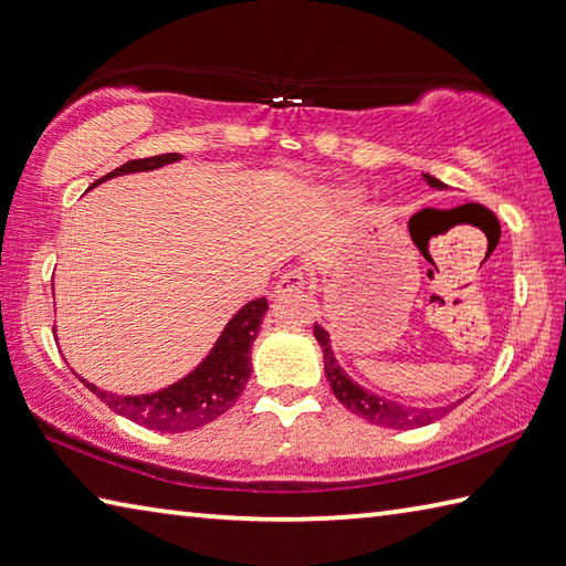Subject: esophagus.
I'll use <instances>...</instances> for the list:
<instances>
[{
	"label": "esophagus",
	"mask_w": 566,
	"mask_h": 566,
	"mask_svg": "<svg viewBox=\"0 0 566 566\" xmlns=\"http://www.w3.org/2000/svg\"><path fill=\"white\" fill-rule=\"evenodd\" d=\"M307 287V275L301 269L287 271L283 279L275 285V293H301Z\"/></svg>",
	"instance_id": "obj_1"
}]
</instances>
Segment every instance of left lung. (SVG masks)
Here are the masks:
<instances>
[{
	"label": "left lung",
	"mask_w": 566,
	"mask_h": 566,
	"mask_svg": "<svg viewBox=\"0 0 566 566\" xmlns=\"http://www.w3.org/2000/svg\"><path fill=\"white\" fill-rule=\"evenodd\" d=\"M423 179H426V185L433 189H446L441 179H436L431 175H423ZM315 339L319 343V347H323L325 377L329 381V389H333L337 401L343 403V407H347L352 413H357L359 419L381 426V429H419V426L439 421L441 416H446L455 407V403H451V407H436V409L403 407V403H399V401L384 399V397H379V394L359 387L355 379H349L345 375V369L339 367V361L335 359L333 345H329V333L325 327L315 325Z\"/></svg>",
	"instance_id": "left-lung-1"
}]
</instances>
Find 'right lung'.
<instances>
[{
	"mask_svg": "<svg viewBox=\"0 0 566 566\" xmlns=\"http://www.w3.org/2000/svg\"><path fill=\"white\" fill-rule=\"evenodd\" d=\"M177 159H182V155L167 153L145 159H130V163L120 165L105 177L95 179L91 189L111 177L150 172V169L172 165ZM265 311H269V301H265V297L243 305L241 311L229 319L227 327L221 329V335L209 355L201 359L187 377L169 384V387L159 391L123 397V394L103 391L85 379L81 381L105 403V407H111L115 413L125 416V419L145 426V429L163 433L195 431L199 426L211 423L219 419L221 413H227L241 397V391L251 377V347L253 339L259 337Z\"/></svg>",
	"mask_w": 566,
	"mask_h": 566,
	"instance_id": "right-lung-1",
	"label": "right lung"
}]
</instances>
